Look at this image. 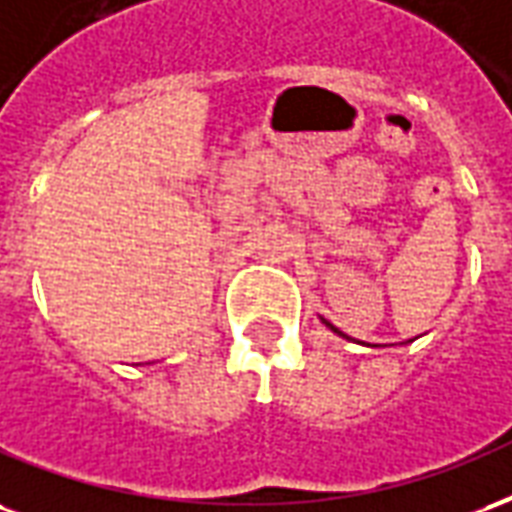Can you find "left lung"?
I'll return each mask as SVG.
<instances>
[{
    "mask_svg": "<svg viewBox=\"0 0 512 512\" xmlns=\"http://www.w3.org/2000/svg\"><path fill=\"white\" fill-rule=\"evenodd\" d=\"M322 322H324V324H327V327H330V330H333V333H338V335H343V333H341V330H338V327H333V324H330V322H327V319H322Z\"/></svg>",
    "mask_w": 512,
    "mask_h": 512,
    "instance_id": "left-lung-1",
    "label": "left lung"
}]
</instances>
